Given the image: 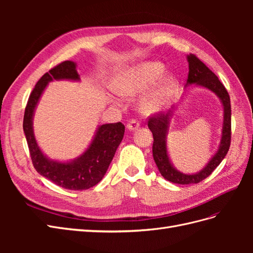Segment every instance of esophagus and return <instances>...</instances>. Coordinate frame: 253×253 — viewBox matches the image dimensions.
Returning <instances> with one entry per match:
<instances>
[{
    "label": "esophagus",
    "instance_id": "obj_1",
    "mask_svg": "<svg viewBox=\"0 0 253 253\" xmlns=\"http://www.w3.org/2000/svg\"><path fill=\"white\" fill-rule=\"evenodd\" d=\"M126 127H127L128 131H135V129H137V128L139 127V124L136 120H131L127 124Z\"/></svg>",
    "mask_w": 253,
    "mask_h": 253
}]
</instances>
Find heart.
<instances>
[{
    "label": "heart",
    "instance_id": "b5f03b06",
    "mask_svg": "<svg viewBox=\"0 0 253 253\" xmlns=\"http://www.w3.org/2000/svg\"><path fill=\"white\" fill-rule=\"evenodd\" d=\"M165 71V65L158 61L141 62L119 72L114 77L112 86L117 95L124 98H133L143 93L154 84L151 89L148 88L139 101L141 114L150 116L160 113L166 108L178 86L177 79L171 74L160 78Z\"/></svg>",
    "mask_w": 253,
    "mask_h": 253
}]
</instances>
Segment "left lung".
Here are the masks:
<instances>
[{"mask_svg": "<svg viewBox=\"0 0 253 253\" xmlns=\"http://www.w3.org/2000/svg\"><path fill=\"white\" fill-rule=\"evenodd\" d=\"M187 61L189 64V75L185 86L183 99L190 87H204L215 94L223 105V126H221V137L216 152L211 156L209 162L205 165L203 169L195 173L186 174L178 171L171 162L168 152L167 138L169 134L170 122L174 116L175 110L177 109V103L173 104L172 108L167 114L157 115L156 117L150 118L148 126L153 134V157L158 168L160 174L167 180L178 185H192L198 183L216 169L219 164L223 162L230 147L231 140V104L230 97L225 86L212 71H210L202 61L194 55H188Z\"/></svg>", "mask_w": 253, "mask_h": 253, "instance_id": "obj_1", "label": "left lung"}]
</instances>
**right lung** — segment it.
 <instances>
[{
	"instance_id": "1",
	"label": "right lung",
	"mask_w": 253,
	"mask_h": 253,
	"mask_svg": "<svg viewBox=\"0 0 253 253\" xmlns=\"http://www.w3.org/2000/svg\"><path fill=\"white\" fill-rule=\"evenodd\" d=\"M80 81L77 63L64 61L44 74L29 96L25 109L23 131L25 133L35 169L57 186L67 190H86L100 181L124 138L125 126L121 122L98 126L88 147L71 160L51 159L41 150L34 132V116L40 99L51 81Z\"/></svg>"
}]
</instances>
